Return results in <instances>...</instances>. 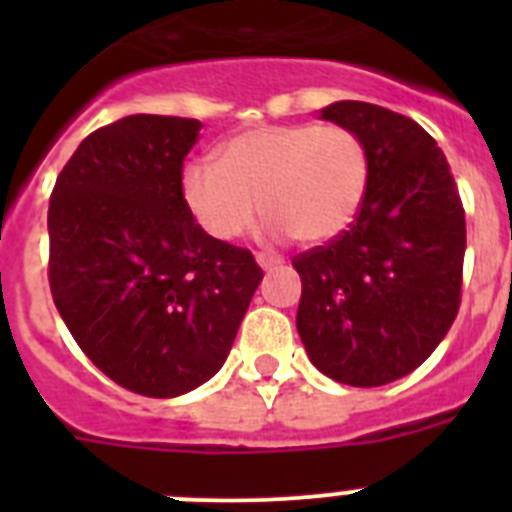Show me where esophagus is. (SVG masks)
Segmentation results:
<instances>
[{
	"label": "esophagus",
	"mask_w": 512,
	"mask_h": 512,
	"mask_svg": "<svg viewBox=\"0 0 512 512\" xmlns=\"http://www.w3.org/2000/svg\"><path fill=\"white\" fill-rule=\"evenodd\" d=\"M256 261H259L261 269H277L279 264H282V256H277V253L271 251H259L256 253Z\"/></svg>",
	"instance_id": "1"
}]
</instances>
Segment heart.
<instances>
[{"label": "heart", "instance_id": "obj_1", "mask_svg": "<svg viewBox=\"0 0 512 512\" xmlns=\"http://www.w3.org/2000/svg\"><path fill=\"white\" fill-rule=\"evenodd\" d=\"M369 189V151L343 125H261L220 148L217 164L192 161L182 197L200 228L235 241L261 210L271 233L325 243L354 223Z\"/></svg>", "mask_w": 512, "mask_h": 512}]
</instances>
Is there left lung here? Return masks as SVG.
<instances>
[{"instance_id": "8db88e82", "label": "left lung", "mask_w": 512, "mask_h": 512, "mask_svg": "<svg viewBox=\"0 0 512 512\" xmlns=\"http://www.w3.org/2000/svg\"><path fill=\"white\" fill-rule=\"evenodd\" d=\"M323 120L361 135L369 189L341 235L292 259L297 330L325 377L382 387L418 369L461 305L467 223L449 161L410 117L333 102Z\"/></svg>"}]
</instances>
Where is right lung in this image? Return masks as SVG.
<instances>
[{"label": "right lung", "instance_id": "1", "mask_svg": "<svg viewBox=\"0 0 512 512\" xmlns=\"http://www.w3.org/2000/svg\"><path fill=\"white\" fill-rule=\"evenodd\" d=\"M202 122L130 115L81 140L48 207V282L99 372L176 397L223 366L264 279L248 248L200 228L182 197Z\"/></svg>", "mask_w": 512, "mask_h": 512}]
</instances>
